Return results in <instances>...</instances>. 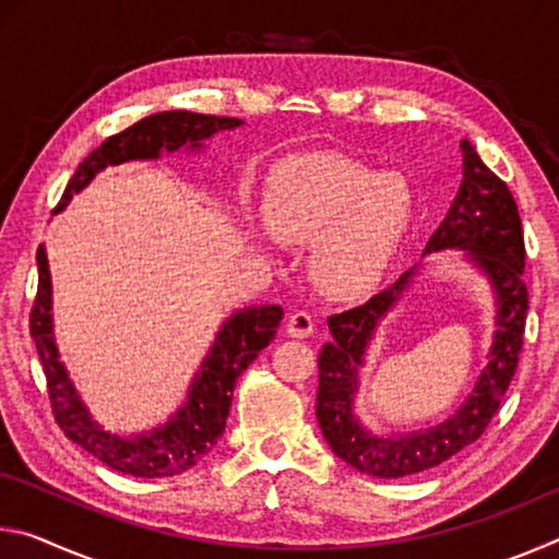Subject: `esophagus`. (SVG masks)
<instances>
[{
	"label": "esophagus",
	"mask_w": 559,
	"mask_h": 559,
	"mask_svg": "<svg viewBox=\"0 0 559 559\" xmlns=\"http://www.w3.org/2000/svg\"><path fill=\"white\" fill-rule=\"evenodd\" d=\"M313 316L306 313V310H296V313L288 316V323H286V333L290 337H308L313 333Z\"/></svg>",
	"instance_id": "obj_1"
}]
</instances>
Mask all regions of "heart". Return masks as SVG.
Listing matches in <instances>:
<instances>
[{
    "label": "heart",
    "instance_id": "1",
    "mask_svg": "<svg viewBox=\"0 0 559 559\" xmlns=\"http://www.w3.org/2000/svg\"><path fill=\"white\" fill-rule=\"evenodd\" d=\"M266 222L286 241L313 246L310 273L347 298L382 281L409 234L414 194L400 175L337 153L296 157L266 187Z\"/></svg>",
    "mask_w": 559,
    "mask_h": 559
}]
</instances>
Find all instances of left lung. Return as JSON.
Returning <instances> with one entry per match:
<instances>
[{"label":"left lung","instance_id":"8db88e82","mask_svg":"<svg viewBox=\"0 0 559 559\" xmlns=\"http://www.w3.org/2000/svg\"><path fill=\"white\" fill-rule=\"evenodd\" d=\"M463 179L447 219L427 243V253L441 249H468L471 259L488 273L498 296V330L490 362L480 374L466 404L437 429L404 433L400 439H377L359 427L353 416L357 367L374 333L377 320L390 310L416 276H404L357 308L328 318L333 340L318 355V406L316 416L323 437L347 466L374 478H404L429 471L456 456L484 437L500 409L518 359L523 353L527 318L525 239L518 204L508 185L484 165L476 150L463 140Z\"/></svg>","mask_w":559,"mask_h":559}]
</instances>
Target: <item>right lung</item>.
<instances>
[{"instance_id":"1","label":"right lung","mask_w":559,"mask_h":559,"mask_svg":"<svg viewBox=\"0 0 559 559\" xmlns=\"http://www.w3.org/2000/svg\"><path fill=\"white\" fill-rule=\"evenodd\" d=\"M236 126H241L239 118L202 116V112L187 110L147 116L118 135H110L106 143L83 159L66 185L56 212L63 210L71 197L81 192L103 167L128 163V159L157 157L163 150L175 153L187 143L189 147H200V140L212 138L216 130H229ZM36 263H39V288H36L29 313V333L41 359L51 414L59 429L81 449H86L106 466L126 473V476L167 478L197 466L224 433L239 374L276 337L283 318L281 306L243 308L226 320L210 357L204 359L200 374L194 377L187 404L175 414V419L165 424L163 429L120 439L103 431L91 419L86 406L81 404L79 394L69 382L63 365L59 362V349H56L51 335V276L44 246L36 251Z\"/></svg>"}]
</instances>
